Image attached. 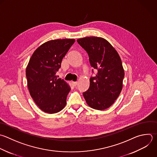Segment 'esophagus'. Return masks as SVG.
Instances as JSON below:
<instances>
[{"instance_id":"1","label":"esophagus","mask_w":157,"mask_h":157,"mask_svg":"<svg viewBox=\"0 0 157 157\" xmlns=\"http://www.w3.org/2000/svg\"><path fill=\"white\" fill-rule=\"evenodd\" d=\"M77 83H78V82H72V85H73L74 86H77Z\"/></svg>"}]
</instances>
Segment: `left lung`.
I'll list each match as a JSON object with an SVG mask.
<instances>
[{
	"mask_svg": "<svg viewBox=\"0 0 157 157\" xmlns=\"http://www.w3.org/2000/svg\"><path fill=\"white\" fill-rule=\"evenodd\" d=\"M77 41L87 52L91 66L98 71L96 76L90 78V87L83 93L84 98L91 108L106 109L114 103L122 90L124 73L120 57L103 38L87 37Z\"/></svg>",
	"mask_w": 157,
	"mask_h": 157,
	"instance_id": "8db88e82",
	"label": "left lung"
}]
</instances>
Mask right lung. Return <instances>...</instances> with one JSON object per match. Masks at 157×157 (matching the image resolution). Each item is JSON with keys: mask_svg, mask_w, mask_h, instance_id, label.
I'll return each mask as SVG.
<instances>
[{"mask_svg": "<svg viewBox=\"0 0 157 157\" xmlns=\"http://www.w3.org/2000/svg\"><path fill=\"white\" fill-rule=\"evenodd\" d=\"M75 39L48 41L34 52L26 70L30 94L39 108L48 113L64 109L71 90L69 85L56 72L63 58L75 42Z\"/></svg>", "mask_w": 157, "mask_h": 157, "instance_id": "add662e5", "label": "right lung"}]
</instances>
